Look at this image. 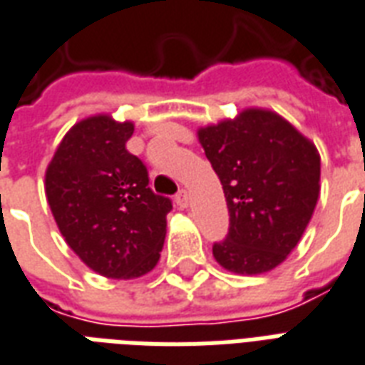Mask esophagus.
Masks as SVG:
<instances>
[{
    "label": "esophagus",
    "mask_w": 365,
    "mask_h": 365,
    "mask_svg": "<svg viewBox=\"0 0 365 365\" xmlns=\"http://www.w3.org/2000/svg\"><path fill=\"white\" fill-rule=\"evenodd\" d=\"M175 202H177L179 207H186V205H188V192H186V190H179L177 196H175Z\"/></svg>",
    "instance_id": "esophagus-1"
}]
</instances>
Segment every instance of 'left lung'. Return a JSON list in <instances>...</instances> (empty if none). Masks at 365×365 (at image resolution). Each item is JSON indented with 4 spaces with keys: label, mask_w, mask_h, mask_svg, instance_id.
I'll return each mask as SVG.
<instances>
[{
    "label": "left lung",
    "mask_w": 365,
    "mask_h": 365,
    "mask_svg": "<svg viewBox=\"0 0 365 365\" xmlns=\"http://www.w3.org/2000/svg\"><path fill=\"white\" fill-rule=\"evenodd\" d=\"M200 144L223 185L229 232L213 257L238 275L283 264L308 227L319 198L317 148L267 109L198 130Z\"/></svg>",
    "instance_id": "left-lung-1"
}]
</instances>
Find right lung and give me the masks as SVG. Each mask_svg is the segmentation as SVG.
Masks as SVG:
<instances>
[{
	"instance_id": "1",
	"label": "right lung",
	"mask_w": 365,
	"mask_h": 365,
	"mask_svg": "<svg viewBox=\"0 0 365 365\" xmlns=\"http://www.w3.org/2000/svg\"><path fill=\"white\" fill-rule=\"evenodd\" d=\"M134 125L94 115L71 128L46 169V198L71 250L109 279H134L160 259L171 200L153 194L127 150Z\"/></svg>"
}]
</instances>
